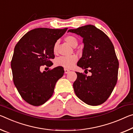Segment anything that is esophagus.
Wrapping results in <instances>:
<instances>
[{"mask_svg":"<svg viewBox=\"0 0 133 133\" xmlns=\"http://www.w3.org/2000/svg\"><path fill=\"white\" fill-rule=\"evenodd\" d=\"M69 72H70V70L67 69H64V73H66V74H67V73H69Z\"/></svg>","mask_w":133,"mask_h":133,"instance_id":"1","label":"esophagus"}]
</instances>
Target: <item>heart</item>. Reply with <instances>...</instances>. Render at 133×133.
<instances>
[{"instance_id":"1","label":"heart","mask_w":133,"mask_h":133,"mask_svg":"<svg viewBox=\"0 0 133 133\" xmlns=\"http://www.w3.org/2000/svg\"><path fill=\"white\" fill-rule=\"evenodd\" d=\"M65 41H66L69 45L71 47H73L75 44H77V41L76 38L73 36H67L65 38ZM58 43L54 44L53 47V51L54 52H57V50ZM78 58L76 56H62L56 59V64L57 66H62L65 68L70 69L73 66H74L75 63L77 62Z\"/></svg>"}]
</instances>
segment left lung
<instances>
[{"mask_svg":"<svg viewBox=\"0 0 133 133\" xmlns=\"http://www.w3.org/2000/svg\"><path fill=\"white\" fill-rule=\"evenodd\" d=\"M83 38L82 56L77 65L91 76L76 72L73 83L76 96L86 104H103L111 95L116 85L119 63L112 42L105 34L94 25H88L69 29Z\"/></svg>","mask_w":133,"mask_h":133,"instance_id":"1","label":"left lung"}]
</instances>
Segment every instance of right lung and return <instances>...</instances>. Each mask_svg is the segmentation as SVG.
Wrapping results in <instances>:
<instances>
[{
	"label": "right lung",
	"instance_id": "obj_1",
	"mask_svg": "<svg viewBox=\"0 0 133 133\" xmlns=\"http://www.w3.org/2000/svg\"><path fill=\"white\" fill-rule=\"evenodd\" d=\"M67 28H35L23 36L14 48L11 61L13 80L23 99L34 106H39L54 93L56 82L64 74L58 66L41 72V67L53 64V47Z\"/></svg>",
	"mask_w": 133,
	"mask_h": 133
}]
</instances>
